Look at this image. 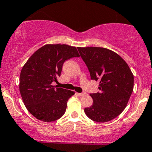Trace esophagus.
Segmentation results:
<instances>
[{"mask_svg":"<svg viewBox=\"0 0 152 152\" xmlns=\"http://www.w3.org/2000/svg\"><path fill=\"white\" fill-rule=\"evenodd\" d=\"M77 94H78L79 96H84V95H85L86 94H84V93H78Z\"/></svg>","mask_w":152,"mask_h":152,"instance_id":"obj_1","label":"esophagus"}]
</instances>
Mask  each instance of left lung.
I'll use <instances>...</instances> for the list:
<instances>
[{"instance_id": "obj_1", "label": "left lung", "mask_w": 152, "mask_h": 152, "mask_svg": "<svg viewBox=\"0 0 152 152\" xmlns=\"http://www.w3.org/2000/svg\"><path fill=\"white\" fill-rule=\"evenodd\" d=\"M80 56L90 72L91 78L99 82V92L91 94L93 105L84 112L98 122L110 121L125 110L134 88V76L120 55L103 47H78Z\"/></svg>"}]
</instances>
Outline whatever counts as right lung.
I'll list each match as a JSON object with an SVG mask.
<instances>
[{
  "label": "right lung",
  "mask_w": 152,
  "mask_h": 152,
  "mask_svg": "<svg viewBox=\"0 0 152 152\" xmlns=\"http://www.w3.org/2000/svg\"><path fill=\"white\" fill-rule=\"evenodd\" d=\"M75 47L46 45L29 58L20 76V92L27 110L38 120L53 122L63 116L75 93L52 86L61 76L64 63L79 57Z\"/></svg>",
  "instance_id": "right-lung-1"
}]
</instances>
